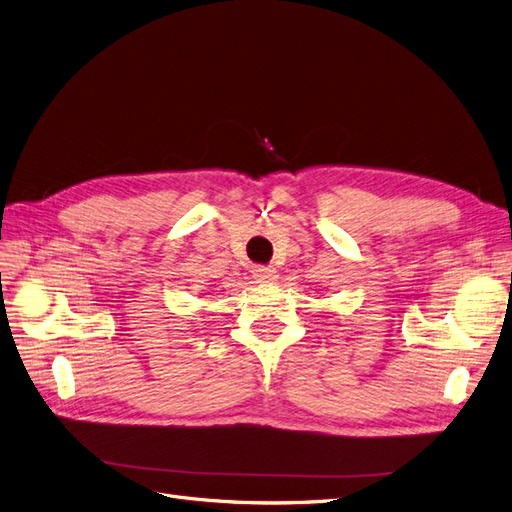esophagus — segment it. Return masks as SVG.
Wrapping results in <instances>:
<instances>
[{
    "mask_svg": "<svg viewBox=\"0 0 512 512\" xmlns=\"http://www.w3.org/2000/svg\"><path fill=\"white\" fill-rule=\"evenodd\" d=\"M253 276H255L257 282H272V280H276L278 272H276L274 266H257L253 270Z\"/></svg>",
    "mask_w": 512,
    "mask_h": 512,
    "instance_id": "esophagus-1",
    "label": "esophagus"
}]
</instances>
